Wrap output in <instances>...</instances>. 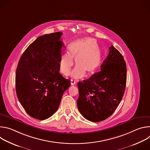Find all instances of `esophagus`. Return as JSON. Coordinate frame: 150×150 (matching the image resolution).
Segmentation results:
<instances>
[{"instance_id":"34e87169","label":"esophagus","mask_w":150,"mask_h":150,"mask_svg":"<svg viewBox=\"0 0 150 150\" xmlns=\"http://www.w3.org/2000/svg\"><path fill=\"white\" fill-rule=\"evenodd\" d=\"M71 83L72 85H75L76 84V82H75V81H74L73 79H71Z\"/></svg>"}]
</instances>
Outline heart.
Masks as SVG:
<instances>
[{"label":"heart","mask_w":150,"mask_h":150,"mask_svg":"<svg viewBox=\"0 0 150 150\" xmlns=\"http://www.w3.org/2000/svg\"><path fill=\"white\" fill-rule=\"evenodd\" d=\"M68 53L62 54L59 61L60 72L68 76L74 65L75 59L76 66L71 73L75 78H81L87 72L93 74L98 68L101 62V54L96 41L85 37L76 40L68 46Z\"/></svg>","instance_id":"obj_1"}]
</instances>
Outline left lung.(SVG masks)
Masks as SVG:
<instances>
[{"label":"left lung","mask_w":150,"mask_h":150,"mask_svg":"<svg viewBox=\"0 0 150 150\" xmlns=\"http://www.w3.org/2000/svg\"><path fill=\"white\" fill-rule=\"evenodd\" d=\"M101 71L78 82L77 106L86 119L97 122L110 116L123 96L126 65L122 54L113 45L101 65Z\"/></svg>","instance_id":"obj_1"}]
</instances>
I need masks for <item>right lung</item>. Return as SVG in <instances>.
<instances>
[{
	"label": "right lung",
	"instance_id": "1",
	"mask_svg": "<svg viewBox=\"0 0 150 150\" xmlns=\"http://www.w3.org/2000/svg\"><path fill=\"white\" fill-rule=\"evenodd\" d=\"M61 32L38 37L21 56L16 71L19 101L28 115L38 120L51 117L57 110L71 81L59 73Z\"/></svg>",
	"mask_w": 150,
	"mask_h": 150
}]
</instances>
